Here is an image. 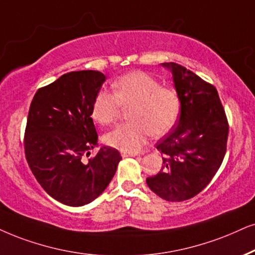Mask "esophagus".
<instances>
[{
	"label": "esophagus",
	"mask_w": 255,
	"mask_h": 255,
	"mask_svg": "<svg viewBox=\"0 0 255 255\" xmlns=\"http://www.w3.org/2000/svg\"><path fill=\"white\" fill-rule=\"evenodd\" d=\"M136 153H128V151H121V156L122 157H134L136 156Z\"/></svg>",
	"instance_id": "esophagus-1"
}]
</instances>
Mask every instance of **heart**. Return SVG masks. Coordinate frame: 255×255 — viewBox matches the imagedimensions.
Instances as JSON below:
<instances>
[{
	"label": "heart",
	"instance_id": "b5f03b06",
	"mask_svg": "<svg viewBox=\"0 0 255 255\" xmlns=\"http://www.w3.org/2000/svg\"><path fill=\"white\" fill-rule=\"evenodd\" d=\"M114 93L100 90L93 100L92 118L101 125L118 120L121 108L130 107L129 122L119 125L105 135L109 147L133 153L143 147L150 133L166 134L179 117L176 93L161 87L157 80L142 72L126 74L113 85Z\"/></svg>",
	"mask_w": 255,
	"mask_h": 255
}]
</instances>
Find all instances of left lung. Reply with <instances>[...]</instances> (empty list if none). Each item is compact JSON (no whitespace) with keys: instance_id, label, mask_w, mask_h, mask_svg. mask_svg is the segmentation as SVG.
Instances as JSON below:
<instances>
[{"instance_id":"left-lung-1","label":"left lung","mask_w":255,"mask_h":255,"mask_svg":"<svg viewBox=\"0 0 255 255\" xmlns=\"http://www.w3.org/2000/svg\"><path fill=\"white\" fill-rule=\"evenodd\" d=\"M161 66L172 73L181 109L176 127L156 143L163 166L146 182L160 198L180 202L199 194L220 168L228 122L214 86L178 63Z\"/></svg>"}]
</instances>
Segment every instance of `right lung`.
<instances>
[{
    "instance_id": "1",
    "label": "right lung",
    "mask_w": 255,
    "mask_h": 255,
    "mask_svg": "<svg viewBox=\"0 0 255 255\" xmlns=\"http://www.w3.org/2000/svg\"><path fill=\"white\" fill-rule=\"evenodd\" d=\"M106 76L98 70L67 73L40 88L31 101L24 134L25 159L42 188L73 207L94 201L107 188L122 159L115 148L99 147L90 118Z\"/></svg>"
}]
</instances>
